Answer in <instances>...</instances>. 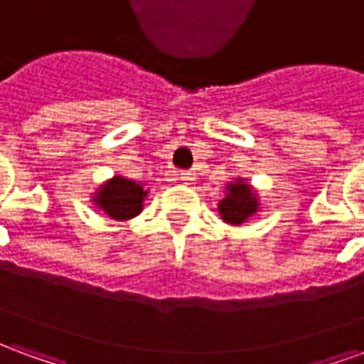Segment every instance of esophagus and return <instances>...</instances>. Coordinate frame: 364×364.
Segmentation results:
<instances>
[{"instance_id": "34e87169", "label": "esophagus", "mask_w": 364, "mask_h": 364, "mask_svg": "<svg viewBox=\"0 0 364 364\" xmlns=\"http://www.w3.org/2000/svg\"><path fill=\"white\" fill-rule=\"evenodd\" d=\"M179 181L183 183L195 181V173H193V171H179Z\"/></svg>"}]
</instances>
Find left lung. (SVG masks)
Listing matches in <instances>:
<instances>
[{"mask_svg":"<svg viewBox=\"0 0 364 364\" xmlns=\"http://www.w3.org/2000/svg\"><path fill=\"white\" fill-rule=\"evenodd\" d=\"M222 218L228 224H242L255 210H257V203H255V195L250 189V185L244 183H232L228 187V195L218 205Z\"/></svg>","mask_w":364,"mask_h":364,"instance_id":"obj_1","label":"left lung"}]
</instances>
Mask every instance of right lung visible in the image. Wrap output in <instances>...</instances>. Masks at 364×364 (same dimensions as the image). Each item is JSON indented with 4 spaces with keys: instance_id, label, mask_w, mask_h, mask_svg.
<instances>
[{
    "instance_id": "add662e5",
    "label": "right lung",
    "mask_w": 364,
    "mask_h": 364,
    "mask_svg": "<svg viewBox=\"0 0 364 364\" xmlns=\"http://www.w3.org/2000/svg\"><path fill=\"white\" fill-rule=\"evenodd\" d=\"M144 197H146V191L140 185L122 177H114L101 189L95 200L111 218L128 220L136 214H140Z\"/></svg>"
}]
</instances>
